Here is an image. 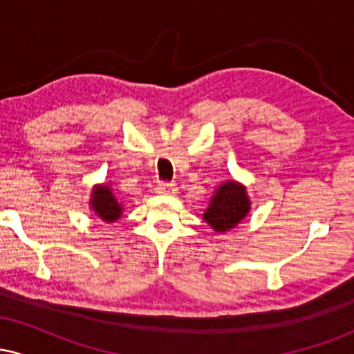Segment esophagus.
Instances as JSON below:
<instances>
[{"instance_id": "obj_1", "label": "esophagus", "mask_w": 354, "mask_h": 354, "mask_svg": "<svg viewBox=\"0 0 354 354\" xmlns=\"http://www.w3.org/2000/svg\"><path fill=\"white\" fill-rule=\"evenodd\" d=\"M176 185L174 183H160V185L156 186V193L160 194H174L176 193Z\"/></svg>"}]
</instances>
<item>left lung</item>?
I'll use <instances>...</instances> for the list:
<instances>
[{
  "mask_svg": "<svg viewBox=\"0 0 354 354\" xmlns=\"http://www.w3.org/2000/svg\"><path fill=\"white\" fill-rule=\"evenodd\" d=\"M250 211L246 189L234 181L221 185L211 198L208 209L203 214V219L214 231H228L234 228Z\"/></svg>",
  "mask_w": 354,
  "mask_h": 354,
  "instance_id": "obj_1",
  "label": "left lung"
}]
</instances>
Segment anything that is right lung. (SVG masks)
<instances>
[{
	"label": "right lung",
	"mask_w": 354,
	"mask_h": 354,
	"mask_svg": "<svg viewBox=\"0 0 354 354\" xmlns=\"http://www.w3.org/2000/svg\"><path fill=\"white\" fill-rule=\"evenodd\" d=\"M91 208L95 209V213L103 219V221H116L121 216V208L120 203L116 201V198L113 196L111 189L104 186H96L93 189V198H91Z\"/></svg>",
	"instance_id": "obj_1"
}]
</instances>
